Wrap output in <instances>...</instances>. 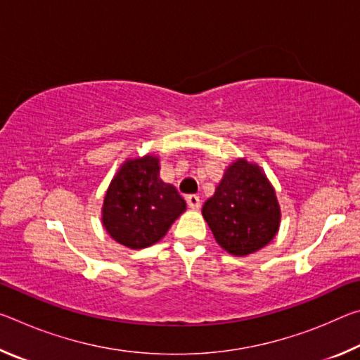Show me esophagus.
Returning a JSON list of instances; mask_svg holds the SVG:
<instances>
[{
    "label": "esophagus",
    "mask_w": 360,
    "mask_h": 360,
    "mask_svg": "<svg viewBox=\"0 0 360 360\" xmlns=\"http://www.w3.org/2000/svg\"><path fill=\"white\" fill-rule=\"evenodd\" d=\"M186 200H187V205L191 210H200V206H202V202H200V198L197 197V195H188Z\"/></svg>",
    "instance_id": "obj_1"
}]
</instances>
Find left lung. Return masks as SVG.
Instances as JSON below:
<instances>
[{
  "label": "left lung",
  "mask_w": 360,
  "mask_h": 360,
  "mask_svg": "<svg viewBox=\"0 0 360 360\" xmlns=\"http://www.w3.org/2000/svg\"><path fill=\"white\" fill-rule=\"evenodd\" d=\"M202 214L217 245L236 257L265 248L281 224L275 187L257 163L236 158L225 168Z\"/></svg>",
  "instance_id": "1"
}]
</instances>
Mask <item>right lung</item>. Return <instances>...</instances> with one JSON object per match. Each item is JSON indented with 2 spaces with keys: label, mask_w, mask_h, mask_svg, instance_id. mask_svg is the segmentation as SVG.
<instances>
[{
  "label": "right lung",
  "mask_w": 360,
  "mask_h": 360,
  "mask_svg": "<svg viewBox=\"0 0 360 360\" xmlns=\"http://www.w3.org/2000/svg\"><path fill=\"white\" fill-rule=\"evenodd\" d=\"M186 211L173 184L160 179V158L154 154L127 158L109 184L101 224L109 236L130 249L160 241Z\"/></svg>",
  "instance_id": "add662e5"
}]
</instances>
